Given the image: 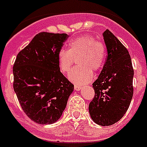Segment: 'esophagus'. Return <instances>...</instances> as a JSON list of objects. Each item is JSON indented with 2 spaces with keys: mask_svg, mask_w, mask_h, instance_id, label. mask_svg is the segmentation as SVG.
Masks as SVG:
<instances>
[{
  "mask_svg": "<svg viewBox=\"0 0 147 147\" xmlns=\"http://www.w3.org/2000/svg\"><path fill=\"white\" fill-rule=\"evenodd\" d=\"M74 87H75V89H76L77 92H79V91L82 88V85H75Z\"/></svg>",
  "mask_w": 147,
  "mask_h": 147,
  "instance_id": "obj_1",
  "label": "esophagus"
}]
</instances>
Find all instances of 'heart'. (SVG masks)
Masks as SVG:
<instances>
[{"instance_id":"obj_1","label":"heart","mask_w":147,"mask_h":147,"mask_svg":"<svg viewBox=\"0 0 147 147\" xmlns=\"http://www.w3.org/2000/svg\"><path fill=\"white\" fill-rule=\"evenodd\" d=\"M78 66L71 69L69 74V80L83 85L90 82L94 78L93 71L103 66L106 57L105 44L92 35L78 36L69 42V49H61L58 53V65L62 73L71 69L77 59Z\"/></svg>"}]
</instances>
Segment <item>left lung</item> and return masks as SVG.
Wrapping results in <instances>:
<instances>
[{"label": "left lung", "instance_id": "obj_1", "mask_svg": "<svg viewBox=\"0 0 147 147\" xmlns=\"http://www.w3.org/2000/svg\"><path fill=\"white\" fill-rule=\"evenodd\" d=\"M107 59L98 79L92 84L94 98L89 104L94 123L110 126L120 121L127 111L134 94V69L129 52L108 30L103 33Z\"/></svg>", "mask_w": 147, "mask_h": 147}]
</instances>
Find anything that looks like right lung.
<instances>
[{
    "instance_id": "1",
    "label": "right lung",
    "mask_w": 147,
    "mask_h": 147,
    "mask_svg": "<svg viewBox=\"0 0 147 147\" xmlns=\"http://www.w3.org/2000/svg\"><path fill=\"white\" fill-rule=\"evenodd\" d=\"M69 36L42 32L17 55L13 89L24 113L39 124L61 117L74 85L60 71L58 53Z\"/></svg>"
}]
</instances>
